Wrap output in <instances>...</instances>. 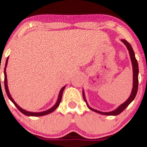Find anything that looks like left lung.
Returning a JSON list of instances; mask_svg holds the SVG:
<instances>
[{"label":"left lung","instance_id":"1","mask_svg":"<svg viewBox=\"0 0 147 147\" xmlns=\"http://www.w3.org/2000/svg\"><path fill=\"white\" fill-rule=\"evenodd\" d=\"M121 41L126 45V48H127L128 50H129L130 57H131V63H132V66H133V88L132 91H131V95L129 96V97L128 98L127 100L125 102H124L123 104H121L120 106H119L116 109H115L114 111H110V112H102V111H99L96 110V109H92L88 104L86 99L85 97V93H84V91L83 90V98L85 101V102L86 103V105L89 109H90L91 111H94V112L97 113L102 114V115H117L120 114L124 109L127 107L128 106L133 102V99L136 97V94H137L138 89V73H139V69H138V63L137 60L136 59V56H135L134 51H133L132 46L130 45L129 42H127L125 39H122Z\"/></svg>","mask_w":147,"mask_h":147}]
</instances>
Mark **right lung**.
I'll return each mask as SVG.
<instances>
[{"label": "right lung", "mask_w": 147, "mask_h": 147, "mask_svg": "<svg viewBox=\"0 0 147 147\" xmlns=\"http://www.w3.org/2000/svg\"><path fill=\"white\" fill-rule=\"evenodd\" d=\"M8 58H9V57H7V60H6L5 66V69H4V75H5V88L6 93H7V95L8 97H9V99H10V100L11 101V102H13V104H14V105L16 106V107L17 108V109H18V110H19L20 111H21V112L22 113L24 114L25 115H27V116H34V117H38V116H43V115H48V114L51 113L53 112L54 111L56 110L57 108L59 106L61 101L62 95H63V92L64 89H65V86H63V87H62V88L61 89V90H60V92H59V94L58 99H57V101L56 104H55V105H54L53 106H52V108H50V109H49L48 110H46V111H42V112H37V113H34V112H29V111H27L24 110V109H22V108L20 107V106H18V104H16V103L14 102V99H13L12 97H11V95H10L9 91V89H8V86H7V79L6 67H7V65Z\"/></svg>", "instance_id": "1"}]
</instances>
